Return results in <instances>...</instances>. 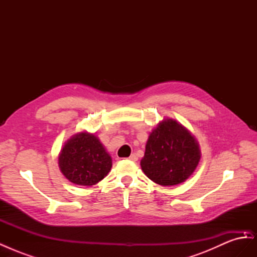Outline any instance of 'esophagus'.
<instances>
[{
  "label": "esophagus",
  "instance_id": "34e87169",
  "mask_svg": "<svg viewBox=\"0 0 257 257\" xmlns=\"http://www.w3.org/2000/svg\"><path fill=\"white\" fill-rule=\"evenodd\" d=\"M128 160H131V161H133V162H136L137 160H138V158H137V155L136 154H132L131 157L128 158Z\"/></svg>",
  "mask_w": 257,
  "mask_h": 257
}]
</instances>
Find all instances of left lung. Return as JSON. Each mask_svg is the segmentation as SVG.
<instances>
[{"label": "left lung", "mask_w": 257, "mask_h": 257, "mask_svg": "<svg viewBox=\"0 0 257 257\" xmlns=\"http://www.w3.org/2000/svg\"><path fill=\"white\" fill-rule=\"evenodd\" d=\"M200 158L195 136L180 122L164 118L148 137L141 166L153 182L173 186L188 180L195 172Z\"/></svg>", "instance_id": "left-lung-1"}]
</instances>
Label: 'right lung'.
I'll use <instances>...</instances> for the list:
<instances>
[{
    "instance_id": "add662e5",
    "label": "right lung",
    "mask_w": 257,
    "mask_h": 257,
    "mask_svg": "<svg viewBox=\"0 0 257 257\" xmlns=\"http://www.w3.org/2000/svg\"><path fill=\"white\" fill-rule=\"evenodd\" d=\"M61 173L77 185L91 186L108 175L112 160L97 136L87 131L67 139L59 153Z\"/></svg>"
}]
</instances>
